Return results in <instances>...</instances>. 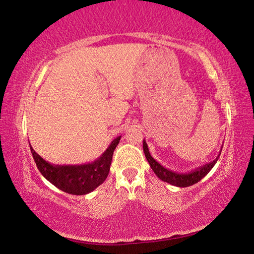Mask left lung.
Returning <instances> with one entry per match:
<instances>
[{"label":"left lung","mask_w":254,"mask_h":254,"mask_svg":"<svg viewBox=\"0 0 254 254\" xmlns=\"http://www.w3.org/2000/svg\"><path fill=\"white\" fill-rule=\"evenodd\" d=\"M143 152L146 160H148L149 164L152 168V171L156 174V176L161 180H163V182H166L173 186H176V187H189V186H192L198 182H200V180L212 170L213 166L215 165V163L217 162L219 157L218 155L213 162L201 166L200 168H196L195 171H192L188 174H183V173L180 174V173L173 172L171 170H167V168H165L164 166H162L159 162H156L153 157L151 156L148 144H146L144 140H143Z\"/></svg>","instance_id":"left-lung-1"}]
</instances>
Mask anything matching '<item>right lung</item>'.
I'll list each match as a JSON object with an SVG mask.
<instances>
[{
    "label": "right lung",
    "instance_id": "obj_1",
    "mask_svg": "<svg viewBox=\"0 0 254 254\" xmlns=\"http://www.w3.org/2000/svg\"><path fill=\"white\" fill-rule=\"evenodd\" d=\"M121 136L113 140L98 160L82 165H52L39 155L29 143L38 170L56 188L66 193L83 195L91 192L108 177L112 157Z\"/></svg>",
    "mask_w": 254,
    "mask_h": 254
}]
</instances>
